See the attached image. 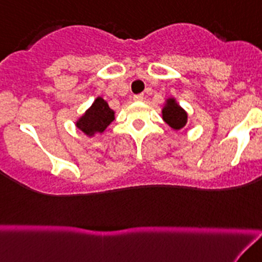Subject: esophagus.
<instances>
[{
	"instance_id": "obj_1",
	"label": "esophagus",
	"mask_w": 262,
	"mask_h": 262,
	"mask_svg": "<svg viewBox=\"0 0 262 262\" xmlns=\"http://www.w3.org/2000/svg\"><path fill=\"white\" fill-rule=\"evenodd\" d=\"M144 99V95L143 94H138V95H134L133 100L134 101H142Z\"/></svg>"
}]
</instances>
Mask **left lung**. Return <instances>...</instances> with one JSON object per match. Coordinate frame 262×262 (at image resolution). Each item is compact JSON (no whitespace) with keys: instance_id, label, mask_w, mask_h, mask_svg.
<instances>
[{"instance_id":"8db88e82","label":"left lung","mask_w":262,"mask_h":262,"mask_svg":"<svg viewBox=\"0 0 262 262\" xmlns=\"http://www.w3.org/2000/svg\"><path fill=\"white\" fill-rule=\"evenodd\" d=\"M162 116L163 120L171 128L176 129V130H179V129L184 128L186 125L187 114L176 104V101L173 99L167 100V104H166V106L162 110Z\"/></svg>"}]
</instances>
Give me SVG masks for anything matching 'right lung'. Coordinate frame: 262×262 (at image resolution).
<instances>
[{
    "label": "right lung",
    "mask_w": 262,
    "mask_h": 262,
    "mask_svg": "<svg viewBox=\"0 0 262 262\" xmlns=\"http://www.w3.org/2000/svg\"><path fill=\"white\" fill-rule=\"evenodd\" d=\"M113 120L114 112L104 99L97 97L86 114L77 121V126L87 136H94L95 133H102Z\"/></svg>",
    "instance_id": "1"
}]
</instances>
